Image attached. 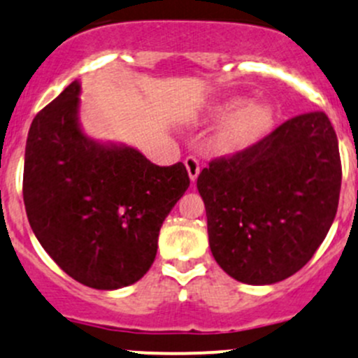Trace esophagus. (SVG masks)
I'll return each instance as SVG.
<instances>
[{
	"mask_svg": "<svg viewBox=\"0 0 358 358\" xmlns=\"http://www.w3.org/2000/svg\"><path fill=\"white\" fill-rule=\"evenodd\" d=\"M184 165H186V171L191 182H194V180L198 179V176H200V164H198V160L194 157H187L186 160H184Z\"/></svg>",
	"mask_w": 358,
	"mask_h": 358,
	"instance_id": "esophagus-1",
	"label": "esophagus"
}]
</instances>
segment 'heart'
<instances>
[{
	"label": "heart",
	"instance_id": "heart-1",
	"mask_svg": "<svg viewBox=\"0 0 358 358\" xmlns=\"http://www.w3.org/2000/svg\"><path fill=\"white\" fill-rule=\"evenodd\" d=\"M201 120L206 124L222 120L212 138V150L229 157L257 145L271 131L274 112L265 103H248L246 98L233 96L210 106Z\"/></svg>",
	"mask_w": 358,
	"mask_h": 358
}]
</instances>
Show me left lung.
Instances as JSON below:
<instances>
[{
    "mask_svg": "<svg viewBox=\"0 0 358 358\" xmlns=\"http://www.w3.org/2000/svg\"><path fill=\"white\" fill-rule=\"evenodd\" d=\"M196 187L217 264L245 285H274L314 257L336 217V132L324 112L293 117L246 152L210 162Z\"/></svg>",
    "mask_w": 358,
    "mask_h": 358,
    "instance_id": "8db88e82",
    "label": "left lung"
}]
</instances>
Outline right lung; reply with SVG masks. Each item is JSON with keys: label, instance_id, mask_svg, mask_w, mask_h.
Listing matches in <instances>:
<instances>
[{"label": "right lung", "instance_id": "right-lung-1", "mask_svg": "<svg viewBox=\"0 0 358 358\" xmlns=\"http://www.w3.org/2000/svg\"><path fill=\"white\" fill-rule=\"evenodd\" d=\"M73 80L34 117L24 162L29 224L48 255L80 285L119 289L152 267L158 233L189 187L180 162L158 167L124 143L90 138Z\"/></svg>", "mask_w": 358, "mask_h": 358}]
</instances>
